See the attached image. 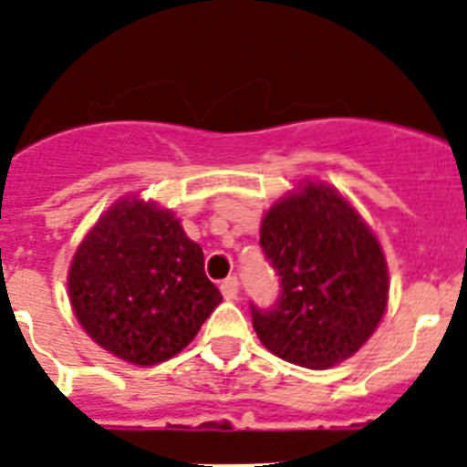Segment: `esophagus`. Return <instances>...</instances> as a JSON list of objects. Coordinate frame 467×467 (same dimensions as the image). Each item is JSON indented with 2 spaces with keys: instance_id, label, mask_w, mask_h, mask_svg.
I'll use <instances>...</instances> for the list:
<instances>
[{
  "instance_id": "obj_1",
  "label": "esophagus",
  "mask_w": 467,
  "mask_h": 467,
  "mask_svg": "<svg viewBox=\"0 0 467 467\" xmlns=\"http://www.w3.org/2000/svg\"><path fill=\"white\" fill-rule=\"evenodd\" d=\"M221 293H223L225 300H234L239 293V281L237 276H228V279L221 281Z\"/></svg>"
}]
</instances>
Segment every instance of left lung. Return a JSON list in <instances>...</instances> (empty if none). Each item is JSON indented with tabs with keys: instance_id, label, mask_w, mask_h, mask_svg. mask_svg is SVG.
Wrapping results in <instances>:
<instances>
[{
	"instance_id": "left-lung-1",
	"label": "left lung",
	"mask_w": 467,
	"mask_h": 467,
	"mask_svg": "<svg viewBox=\"0 0 467 467\" xmlns=\"http://www.w3.org/2000/svg\"><path fill=\"white\" fill-rule=\"evenodd\" d=\"M260 249L279 276L270 309L251 302L265 348L309 369L363 347L389 300V267L372 230L339 192L306 183L265 213Z\"/></svg>"
}]
</instances>
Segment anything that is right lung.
<instances>
[{
    "mask_svg": "<svg viewBox=\"0 0 467 467\" xmlns=\"http://www.w3.org/2000/svg\"><path fill=\"white\" fill-rule=\"evenodd\" d=\"M69 300L88 335L134 365L171 358L223 296L182 223L144 200L113 204L69 267Z\"/></svg>",
    "mask_w": 467,
    "mask_h": 467,
    "instance_id": "add662e5",
    "label": "right lung"
}]
</instances>
